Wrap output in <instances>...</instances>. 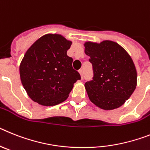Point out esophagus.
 <instances>
[{"mask_svg":"<svg viewBox=\"0 0 150 150\" xmlns=\"http://www.w3.org/2000/svg\"><path fill=\"white\" fill-rule=\"evenodd\" d=\"M79 71V73H80V75H81V79H83V76H84V71H83V70L80 69Z\"/></svg>","mask_w":150,"mask_h":150,"instance_id":"34e87169","label":"esophagus"}]
</instances>
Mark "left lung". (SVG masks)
<instances>
[{
	"mask_svg": "<svg viewBox=\"0 0 150 150\" xmlns=\"http://www.w3.org/2000/svg\"><path fill=\"white\" fill-rule=\"evenodd\" d=\"M84 45L93 71V80L84 84L90 100L104 110L120 107L137 86V70L131 56L118 43L108 40L87 41Z\"/></svg>",
	"mask_w": 150,
	"mask_h": 150,
	"instance_id": "1",
	"label": "left lung"
}]
</instances>
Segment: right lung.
Segmentation results:
<instances>
[{
	"mask_svg": "<svg viewBox=\"0 0 150 150\" xmlns=\"http://www.w3.org/2000/svg\"><path fill=\"white\" fill-rule=\"evenodd\" d=\"M59 34H47L25 53L19 66L21 82L28 97L40 105L55 106L66 100L80 74L67 56L71 45Z\"/></svg>",
	"mask_w": 150,
	"mask_h": 150,
	"instance_id": "right-lung-1",
	"label": "right lung"
}]
</instances>
